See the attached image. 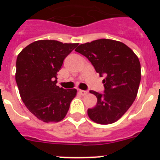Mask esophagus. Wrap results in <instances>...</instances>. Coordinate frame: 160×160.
<instances>
[{
	"instance_id": "1",
	"label": "esophagus",
	"mask_w": 160,
	"mask_h": 160,
	"mask_svg": "<svg viewBox=\"0 0 160 160\" xmlns=\"http://www.w3.org/2000/svg\"><path fill=\"white\" fill-rule=\"evenodd\" d=\"M79 94H81V95L84 96V95H87V94H88V92H87V90H78Z\"/></svg>"
}]
</instances>
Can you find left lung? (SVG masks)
Instances as JSON below:
<instances>
[{
    "label": "left lung",
    "mask_w": 160,
    "mask_h": 160,
    "mask_svg": "<svg viewBox=\"0 0 160 160\" xmlns=\"http://www.w3.org/2000/svg\"><path fill=\"white\" fill-rule=\"evenodd\" d=\"M87 58L102 80L103 94L90 90L97 97V104L87 114L98 124L116 122L135 101L141 80L139 60L132 49L118 41L98 39L81 44L75 49Z\"/></svg>",
    "instance_id": "1"
}]
</instances>
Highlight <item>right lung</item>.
Returning a JSON list of instances; mask_svg holds the SVG:
<instances>
[{"instance_id":"obj_1","label":"right lung","mask_w":160,"mask_h":160,"mask_svg":"<svg viewBox=\"0 0 160 160\" xmlns=\"http://www.w3.org/2000/svg\"><path fill=\"white\" fill-rule=\"evenodd\" d=\"M78 43L39 40L18 54L16 78L20 95L28 110L45 122H58L66 117L76 89L57 86L63 61Z\"/></svg>"}]
</instances>
